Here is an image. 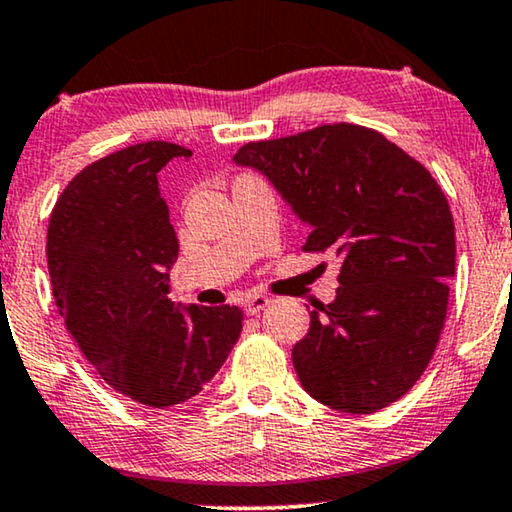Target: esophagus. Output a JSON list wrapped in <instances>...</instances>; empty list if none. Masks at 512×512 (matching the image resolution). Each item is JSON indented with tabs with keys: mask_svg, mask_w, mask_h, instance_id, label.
Returning a JSON list of instances; mask_svg holds the SVG:
<instances>
[{
	"mask_svg": "<svg viewBox=\"0 0 512 512\" xmlns=\"http://www.w3.org/2000/svg\"><path fill=\"white\" fill-rule=\"evenodd\" d=\"M268 305H270V300L265 296H258V293H254V296L247 298V312L249 314H258L261 310H265Z\"/></svg>",
	"mask_w": 512,
	"mask_h": 512,
	"instance_id": "esophagus-1",
	"label": "esophagus"
}]
</instances>
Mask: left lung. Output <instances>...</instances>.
Returning <instances> with one entry per match:
<instances>
[{
	"label": "left lung",
	"instance_id": "left-lung-1",
	"mask_svg": "<svg viewBox=\"0 0 512 512\" xmlns=\"http://www.w3.org/2000/svg\"><path fill=\"white\" fill-rule=\"evenodd\" d=\"M235 163L263 172L310 223L303 251L340 261L338 296L310 312L293 347L303 389L352 415L408 394L436 352L454 277L443 188L382 132L352 123L249 142Z\"/></svg>",
	"mask_w": 512,
	"mask_h": 512
}]
</instances>
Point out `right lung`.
Segmentation results:
<instances>
[{"label":"right lung","mask_w":512,"mask_h":512,"mask_svg":"<svg viewBox=\"0 0 512 512\" xmlns=\"http://www.w3.org/2000/svg\"><path fill=\"white\" fill-rule=\"evenodd\" d=\"M191 151L144 142L76 174L48 221V275L67 331L118 394L149 408L202 391L240 338L235 305L174 307L179 242L158 172Z\"/></svg>","instance_id":"obj_1"}]
</instances>
